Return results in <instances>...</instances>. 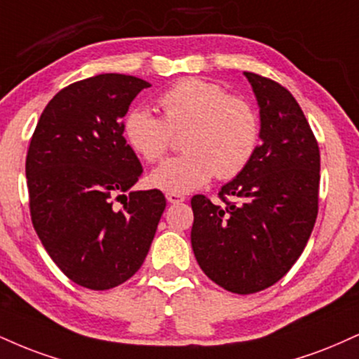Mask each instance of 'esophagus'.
Here are the masks:
<instances>
[{
    "instance_id": "esophagus-1",
    "label": "esophagus",
    "mask_w": 359,
    "mask_h": 359,
    "mask_svg": "<svg viewBox=\"0 0 359 359\" xmlns=\"http://www.w3.org/2000/svg\"><path fill=\"white\" fill-rule=\"evenodd\" d=\"M165 197L170 204H180V202L185 201L184 196H180V194H175V192H167Z\"/></svg>"
}]
</instances>
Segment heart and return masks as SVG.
<instances>
[{"instance_id": "heart-1", "label": "heart", "mask_w": 359, "mask_h": 359, "mask_svg": "<svg viewBox=\"0 0 359 359\" xmlns=\"http://www.w3.org/2000/svg\"><path fill=\"white\" fill-rule=\"evenodd\" d=\"M163 116L133 109L123 120L127 144L147 162L167 154L172 133H182L185 154L154 168L149 184L163 192L201 189L217 174L232 179L248 167L257 149L256 110L243 98L227 95L221 85L201 79L177 81L158 98Z\"/></svg>"}]
</instances>
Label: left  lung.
<instances>
[{"label":"left lung","instance_id":"left-lung-1","mask_svg":"<svg viewBox=\"0 0 359 359\" xmlns=\"http://www.w3.org/2000/svg\"><path fill=\"white\" fill-rule=\"evenodd\" d=\"M259 107L252 158L219 192L226 205L194 196L192 250L209 279L252 294L273 286L299 259L318 215L319 147L296 98L276 81L244 72ZM232 195L237 203H227Z\"/></svg>","mask_w":359,"mask_h":359}]
</instances>
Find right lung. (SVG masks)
Returning a JSON list of instances; mask_svg holds the SVG:
<instances>
[{"label":"right lung","instance_id":"right-lung-1","mask_svg":"<svg viewBox=\"0 0 359 359\" xmlns=\"http://www.w3.org/2000/svg\"><path fill=\"white\" fill-rule=\"evenodd\" d=\"M149 81L103 73L58 92L29 142L33 227L67 278L105 291L144 264L165 209L161 191H130L144 168L123 138V116ZM129 191V196L124 192ZM123 196L122 210L113 198Z\"/></svg>","mask_w":359,"mask_h":359}]
</instances>
